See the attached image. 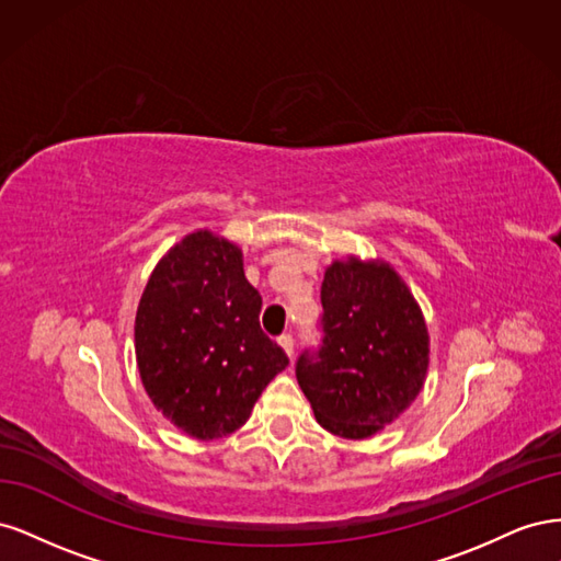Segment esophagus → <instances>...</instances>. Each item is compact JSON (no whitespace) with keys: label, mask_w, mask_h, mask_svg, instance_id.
I'll list each match as a JSON object with an SVG mask.
<instances>
[{"label":"esophagus","mask_w":561,"mask_h":561,"mask_svg":"<svg viewBox=\"0 0 561 561\" xmlns=\"http://www.w3.org/2000/svg\"><path fill=\"white\" fill-rule=\"evenodd\" d=\"M278 344H280V348L290 355L293 358V353H295V342H293V334H280L278 336Z\"/></svg>","instance_id":"34e87169"}]
</instances>
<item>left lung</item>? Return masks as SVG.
I'll list each match as a JSON object with an SVG mask.
<instances>
[{
    "mask_svg": "<svg viewBox=\"0 0 561 561\" xmlns=\"http://www.w3.org/2000/svg\"><path fill=\"white\" fill-rule=\"evenodd\" d=\"M322 344L297 381L325 431L365 439L393 423L426 381L431 339L414 295L388 262L336 260L320 287Z\"/></svg>",
    "mask_w": 561,
    "mask_h": 561,
    "instance_id": "8db88e82",
    "label": "left lung"
}]
</instances>
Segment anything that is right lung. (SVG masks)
I'll return each mask as SVG.
<instances>
[{
    "label": "right lung",
    "instance_id": "1",
    "mask_svg": "<svg viewBox=\"0 0 561 561\" xmlns=\"http://www.w3.org/2000/svg\"><path fill=\"white\" fill-rule=\"evenodd\" d=\"M262 297L239 245L208 229L168 250L135 316V358L157 410L196 439L241 428L266 383L287 367L260 328Z\"/></svg>",
    "mask_w": 561,
    "mask_h": 561
}]
</instances>
